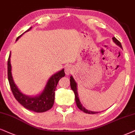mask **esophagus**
<instances>
[{
	"instance_id": "esophagus-1",
	"label": "esophagus",
	"mask_w": 135,
	"mask_h": 135,
	"mask_svg": "<svg viewBox=\"0 0 135 135\" xmlns=\"http://www.w3.org/2000/svg\"><path fill=\"white\" fill-rule=\"evenodd\" d=\"M72 71V69H71L70 66H66L65 68V74L66 75H69L71 73Z\"/></svg>"
}]
</instances>
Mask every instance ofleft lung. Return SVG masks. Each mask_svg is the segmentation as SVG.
I'll return each instance as SVG.
<instances>
[{"mask_svg": "<svg viewBox=\"0 0 135 135\" xmlns=\"http://www.w3.org/2000/svg\"><path fill=\"white\" fill-rule=\"evenodd\" d=\"M112 39H113V42H115V43L117 44V45H118L119 47H120L121 48H122V44H121L120 42H119V41L115 37H113V38H112ZM70 86H71V90H73V92H74V93H75V101H76V105H77L78 108H79L80 110H81V111H82V112H85V113H86L95 114V113H98V112H91V111L86 110V109H85L84 107H83L82 105H81V103H80V100H79V98H78V93H77V88H76V85H76L75 81L74 79H73V78L72 77V76H70Z\"/></svg>", "mask_w": 135, "mask_h": 135, "instance_id": "left-lung-1", "label": "left lung"}]
</instances>
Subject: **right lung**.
<instances>
[{
	"label": "right lung",
	"mask_w": 135,
	"mask_h": 135,
	"mask_svg": "<svg viewBox=\"0 0 135 135\" xmlns=\"http://www.w3.org/2000/svg\"><path fill=\"white\" fill-rule=\"evenodd\" d=\"M30 28H32V27H30L27 31H29ZM21 35L17 37V40L20 37H21ZM10 57H11V54L8 57L7 62L8 80L12 92L15 98L17 100L18 103L21 104L27 110H31L32 112H37V113H42V112H47L52 108L54 103L55 90L57 87V83L61 78L64 77L65 75L64 69L62 70L51 76L46 85L45 89L40 95L34 97H30L22 94L14 83L12 76Z\"/></svg>",
	"instance_id": "1"
}]
</instances>
